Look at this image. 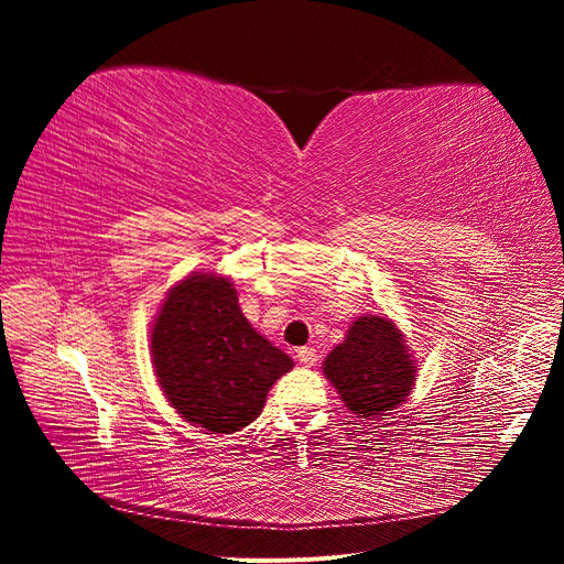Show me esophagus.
<instances>
[{"label": "esophagus", "instance_id": "esophagus-1", "mask_svg": "<svg viewBox=\"0 0 564 564\" xmlns=\"http://www.w3.org/2000/svg\"><path fill=\"white\" fill-rule=\"evenodd\" d=\"M296 357H299L301 365L313 367V365L317 362V350L311 348V346H305V348H299V350H296Z\"/></svg>", "mask_w": 564, "mask_h": 564}]
</instances>
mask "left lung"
Returning <instances> with one entry per match:
<instances>
[{"instance_id": "8db88e82", "label": "left lung", "mask_w": 564, "mask_h": 564, "mask_svg": "<svg viewBox=\"0 0 564 564\" xmlns=\"http://www.w3.org/2000/svg\"><path fill=\"white\" fill-rule=\"evenodd\" d=\"M322 369L350 412L367 421L388 416L402 404L416 377V362L404 336L379 315L357 317Z\"/></svg>"}]
</instances>
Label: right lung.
Segmentation results:
<instances>
[{"label": "right lung", "mask_w": 564, "mask_h": 564, "mask_svg": "<svg viewBox=\"0 0 564 564\" xmlns=\"http://www.w3.org/2000/svg\"><path fill=\"white\" fill-rule=\"evenodd\" d=\"M150 355L176 412L212 433H235L263 412L294 367L242 315L228 278L191 275L169 292L152 324Z\"/></svg>", "instance_id": "obj_1"}]
</instances>
